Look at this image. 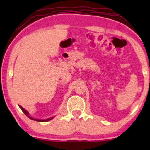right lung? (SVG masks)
<instances>
[{"label": "right lung", "mask_w": 150, "mask_h": 150, "mask_svg": "<svg viewBox=\"0 0 150 150\" xmlns=\"http://www.w3.org/2000/svg\"><path fill=\"white\" fill-rule=\"evenodd\" d=\"M20 106V108H21V110H22V111H23L24 113H25V114L26 115V116H27V117H28L29 118H30V119H32V120H36V121H39V122H46V121H49V120H50L53 119V118H54V117L53 116V117H51V118H47V119H38V118H32V117L30 116V113H29V112H28V111H27V110H25V108H24L23 107H22L21 106Z\"/></svg>", "instance_id": "1"}]
</instances>
